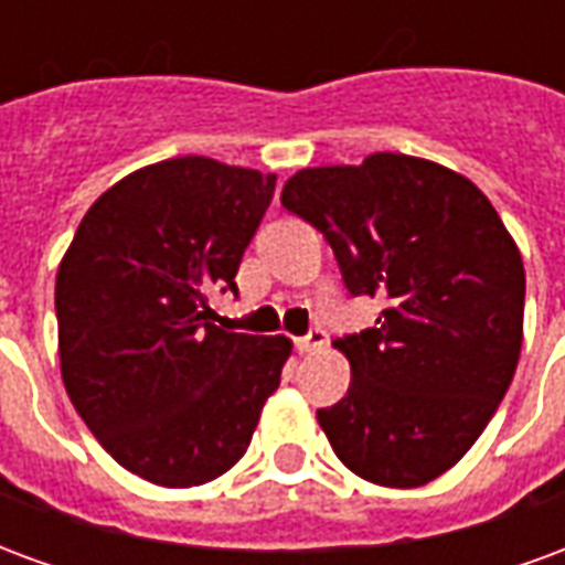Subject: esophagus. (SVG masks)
<instances>
[{
  "label": "esophagus",
  "mask_w": 565,
  "mask_h": 565,
  "mask_svg": "<svg viewBox=\"0 0 565 565\" xmlns=\"http://www.w3.org/2000/svg\"><path fill=\"white\" fill-rule=\"evenodd\" d=\"M323 344H327V332L315 327L308 335H299V339H296V351H299V354H308V351H318Z\"/></svg>",
  "instance_id": "34e87169"
}]
</instances>
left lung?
I'll return each instance as SVG.
<instances>
[{"mask_svg":"<svg viewBox=\"0 0 565 565\" xmlns=\"http://www.w3.org/2000/svg\"><path fill=\"white\" fill-rule=\"evenodd\" d=\"M281 205L323 233L351 296L384 302L372 330L332 342L351 363L342 403L318 412L335 457L372 484H429L514 379L521 250L469 178L405 153L302 169Z\"/></svg>","mask_w":565,"mask_h":565,"instance_id":"8db88e82","label":"left lung"}]
</instances>
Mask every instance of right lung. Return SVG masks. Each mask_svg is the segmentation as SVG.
Wrapping results in <instances>:
<instances>
[{
	"label": "right lung",
	"instance_id": "right-lung-1",
	"mask_svg": "<svg viewBox=\"0 0 565 565\" xmlns=\"http://www.w3.org/2000/svg\"><path fill=\"white\" fill-rule=\"evenodd\" d=\"M275 174L209 157L153 162L108 186L56 271L60 372L75 412L124 469L196 487L233 469L294 351L226 332L209 294L233 290Z\"/></svg>",
	"mask_w": 565,
	"mask_h": 565
}]
</instances>
